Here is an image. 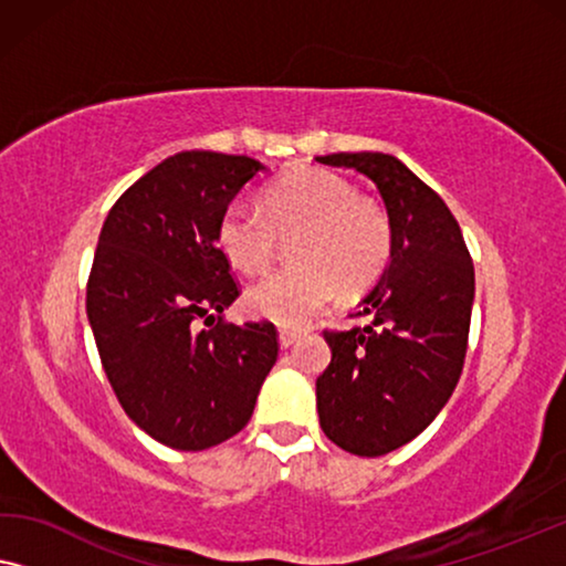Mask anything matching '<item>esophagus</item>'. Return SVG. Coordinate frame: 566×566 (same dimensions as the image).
I'll use <instances>...</instances> for the list:
<instances>
[{
	"mask_svg": "<svg viewBox=\"0 0 566 566\" xmlns=\"http://www.w3.org/2000/svg\"><path fill=\"white\" fill-rule=\"evenodd\" d=\"M297 338H300V331H292V328H282L280 331V346L282 348H290Z\"/></svg>",
	"mask_w": 566,
	"mask_h": 566,
	"instance_id": "34e87169",
	"label": "esophagus"
}]
</instances>
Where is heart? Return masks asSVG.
Masks as SVG:
<instances>
[{
  "instance_id": "obj_1",
  "label": "heart",
  "mask_w": 566,
  "mask_h": 566,
  "mask_svg": "<svg viewBox=\"0 0 566 566\" xmlns=\"http://www.w3.org/2000/svg\"><path fill=\"white\" fill-rule=\"evenodd\" d=\"M292 241L294 266L274 269L245 290L253 315L300 325L336 297L364 292L385 272L392 226L385 210L359 200L352 181L328 169H294L264 195V210L249 200L226 205L214 238L230 264L256 272L272 259L276 235Z\"/></svg>"
}]
</instances>
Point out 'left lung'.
Listing matches in <instances>:
<instances>
[{
    "mask_svg": "<svg viewBox=\"0 0 566 566\" xmlns=\"http://www.w3.org/2000/svg\"><path fill=\"white\" fill-rule=\"evenodd\" d=\"M374 181L392 226V253L359 300L369 325L325 331L331 364L315 381L328 439L356 457H385L433 423L464 366L474 266L459 222L400 158L377 150L317 156Z\"/></svg>",
    "mask_w": 566,
    "mask_h": 566,
    "instance_id": "left-lung-1",
    "label": "left lung"
}]
</instances>
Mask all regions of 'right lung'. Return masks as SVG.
<instances>
[{
	"mask_svg": "<svg viewBox=\"0 0 566 566\" xmlns=\"http://www.w3.org/2000/svg\"><path fill=\"white\" fill-rule=\"evenodd\" d=\"M261 171L249 156L181 150L143 174L102 226L86 284L99 359L127 418L171 449L202 451L241 431L280 352L272 323L220 321L238 284L214 230Z\"/></svg>",
	"mask_w": 566,
	"mask_h": 566,
	"instance_id": "add662e5",
	"label": "right lung"
}]
</instances>
